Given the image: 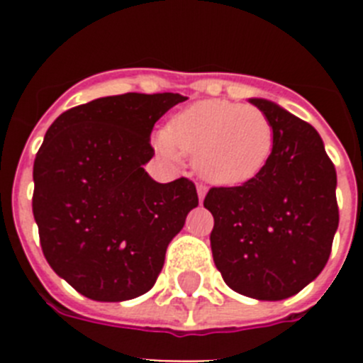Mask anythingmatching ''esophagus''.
<instances>
[{
	"label": "esophagus",
	"instance_id": "1",
	"mask_svg": "<svg viewBox=\"0 0 363 363\" xmlns=\"http://www.w3.org/2000/svg\"><path fill=\"white\" fill-rule=\"evenodd\" d=\"M196 191H198V200H200V203H203L205 194H207V187L200 184V185H198V187H196Z\"/></svg>",
	"mask_w": 363,
	"mask_h": 363
}]
</instances>
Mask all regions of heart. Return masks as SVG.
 Here are the masks:
<instances>
[{"label": "heart", "mask_w": 363, "mask_h": 363, "mask_svg": "<svg viewBox=\"0 0 363 363\" xmlns=\"http://www.w3.org/2000/svg\"><path fill=\"white\" fill-rule=\"evenodd\" d=\"M158 149L194 158L200 176L218 187H242L264 174L277 147L271 118L256 107L227 99H205L179 111Z\"/></svg>", "instance_id": "b5f03b06"}]
</instances>
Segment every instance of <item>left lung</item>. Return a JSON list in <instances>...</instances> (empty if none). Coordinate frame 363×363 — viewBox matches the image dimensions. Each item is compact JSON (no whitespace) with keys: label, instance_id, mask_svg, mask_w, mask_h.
<instances>
[{"label":"left lung","instance_id":"obj_1","mask_svg":"<svg viewBox=\"0 0 363 363\" xmlns=\"http://www.w3.org/2000/svg\"><path fill=\"white\" fill-rule=\"evenodd\" d=\"M271 118L274 154L258 179L214 187V265L230 289L255 300L294 296L325 267L338 229L336 171L313 125L274 101L249 99Z\"/></svg>","mask_w":363,"mask_h":363}]
</instances>
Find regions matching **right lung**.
<instances>
[{
  "label": "right lung",
  "mask_w": 363,
  "mask_h": 363,
  "mask_svg": "<svg viewBox=\"0 0 363 363\" xmlns=\"http://www.w3.org/2000/svg\"><path fill=\"white\" fill-rule=\"evenodd\" d=\"M185 96L92 99L57 116L34 160L32 213L43 255L83 296L125 301L158 278L167 247L198 207L187 178L154 182L150 133Z\"/></svg>",
  "instance_id": "1"
}]
</instances>
